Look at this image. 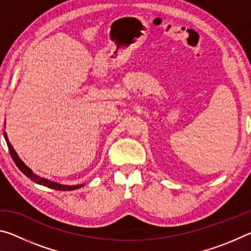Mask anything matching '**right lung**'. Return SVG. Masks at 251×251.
<instances>
[{
  "label": "right lung",
  "mask_w": 251,
  "mask_h": 251,
  "mask_svg": "<svg viewBox=\"0 0 251 251\" xmlns=\"http://www.w3.org/2000/svg\"><path fill=\"white\" fill-rule=\"evenodd\" d=\"M4 138H5L6 144H7V147H8V151H10V154L12 156V158H13L14 163L16 164V166L19 167L20 171L22 172L25 176L28 177L29 179L33 180L34 182H36V184L42 185V186H45V187H49V188H52V189L63 190V192H67V190H75V189H78V188H80V187L84 186V184H82V185H72V186H70V185H62V184H58V182H55V181L46 179V178L37 176L36 174H34L32 172L31 168H28L26 165L23 163L22 159L20 158L18 154H16V151H14L13 146H12V144L10 143V141H8L6 133H4Z\"/></svg>",
  "instance_id": "obj_1"
}]
</instances>
